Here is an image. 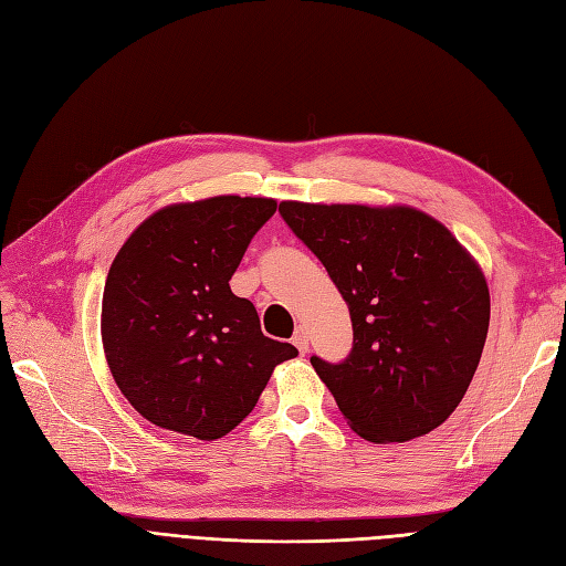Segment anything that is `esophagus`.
Masks as SVG:
<instances>
[{
  "instance_id": "1",
  "label": "esophagus",
  "mask_w": 566,
  "mask_h": 566,
  "mask_svg": "<svg viewBox=\"0 0 566 566\" xmlns=\"http://www.w3.org/2000/svg\"><path fill=\"white\" fill-rule=\"evenodd\" d=\"M291 340H294V345H296V348H298L301 353H305V350H307V334H305L303 326H296L294 338H291Z\"/></svg>"
}]
</instances>
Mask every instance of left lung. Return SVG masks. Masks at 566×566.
Here are the masks:
<instances>
[{
	"instance_id": "1",
	"label": "left lung",
	"mask_w": 566,
	"mask_h": 566,
	"mask_svg": "<svg viewBox=\"0 0 566 566\" xmlns=\"http://www.w3.org/2000/svg\"><path fill=\"white\" fill-rule=\"evenodd\" d=\"M348 303L353 353L310 357L364 440L409 442L459 407L489 332L480 263L447 226L407 205H280Z\"/></svg>"
}]
</instances>
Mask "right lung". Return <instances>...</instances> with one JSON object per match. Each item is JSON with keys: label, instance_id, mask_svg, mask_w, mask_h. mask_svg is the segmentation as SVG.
<instances>
[{"label": "right lung", "instance_id": "obj_1", "mask_svg": "<svg viewBox=\"0 0 566 566\" xmlns=\"http://www.w3.org/2000/svg\"><path fill=\"white\" fill-rule=\"evenodd\" d=\"M270 197L169 205L122 244L103 291L101 338L122 395L150 423L218 440L256 407L291 343L263 336L230 277L275 213Z\"/></svg>", "mask_w": 566, "mask_h": 566}]
</instances>
